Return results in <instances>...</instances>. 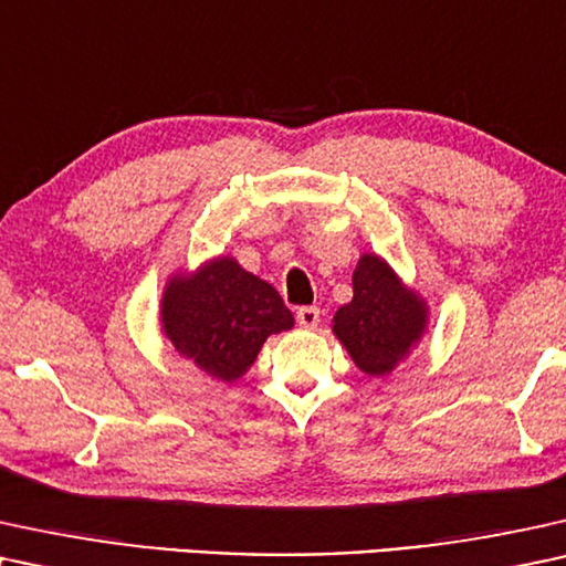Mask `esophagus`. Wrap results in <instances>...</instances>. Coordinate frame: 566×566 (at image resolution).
Segmentation results:
<instances>
[{
    "label": "esophagus",
    "mask_w": 566,
    "mask_h": 566,
    "mask_svg": "<svg viewBox=\"0 0 566 566\" xmlns=\"http://www.w3.org/2000/svg\"><path fill=\"white\" fill-rule=\"evenodd\" d=\"M297 323L303 328H315L321 323V311L315 305H305L297 311Z\"/></svg>",
    "instance_id": "esophagus-1"
}]
</instances>
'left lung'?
<instances>
[{"mask_svg":"<svg viewBox=\"0 0 566 566\" xmlns=\"http://www.w3.org/2000/svg\"><path fill=\"white\" fill-rule=\"evenodd\" d=\"M352 290V303L334 315V336L361 373L386 378L427 334L429 305L375 253L359 255Z\"/></svg>","mask_w":566,"mask_h":566,"instance_id":"1","label":"left lung"}]
</instances>
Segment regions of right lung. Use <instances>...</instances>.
<instances>
[{"label":"right lung","mask_w":566,"mask_h":566,"mask_svg":"<svg viewBox=\"0 0 566 566\" xmlns=\"http://www.w3.org/2000/svg\"><path fill=\"white\" fill-rule=\"evenodd\" d=\"M295 326L279 292L232 255H217L196 271L168 279L160 300V331L180 357L222 382H235L271 334Z\"/></svg>","instance_id":"right-lung-1"}]
</instances>
